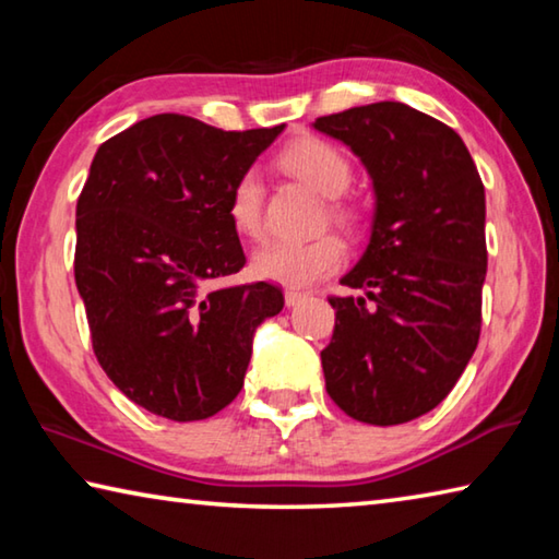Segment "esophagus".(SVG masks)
Instances as JSON below:
<instances>
[{
    "label": "esophagus",
    "mask_w": 559,
    "mask_h": 559,
    "mask_svg": "<svg viewBox=\"0 0 559 559\" xmlns=\"http://www.w3.org/2000/svg\"><path fill=\"white\" fill-rule=\"evenodd\" d=\"M300 300H306V293H300V290H286V306H288V308L298 306Z\"/></svg>",
    "instance_id": "34e87169"
}]
</instances>
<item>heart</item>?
<instances>
[{
  "label": "heart",
  "mask_w": 559,
  "mask_h": 559,
  "mask_svg": "<svg viewBox=\"0 0 559 559\" xmlns=\"http://www.w3.org/2000/svg\"><path fill=\"white\" fill-rule=\"evenodd\" d=\"M283 165L323 197H330V216L337 224H353L355 214L340 200L353 182V165L345 153L320 138H302L283 153ZM231 226L243 236H257L263 226V179L259 169H246L229 194ZM345 243L333 234L313 239H269L251 257V269L263 281L288 288H308L345 263Z\"/></svg>",
  "instance_id": "obj_1"
}]
</instances>
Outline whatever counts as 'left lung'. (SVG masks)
<instances>
[{
	"instance_id": "8db88e82",
	"label": "left lung",
	"mask_w": 559,
	"mask_h": 559,
	"mask_svg": "<svg viewBox=\"0 0 559 559\" xmlns=\"http://www.w3.org/2000/svg\"><path fill=\"white\" fill-rule=\"evenodd\" d=\"M313 128L353 150L374 192L370 243L340 278L365 296L330 298L325 386L353 419L394 427L447 400L478 345L484 182L456 132L404 103L349 108Z\"/></svg>"
}]
</instances>
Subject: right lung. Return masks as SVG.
Masks as SVG:
<instances>
[{
	"label": "right lung",
	"instance_id": "obj_1",
	"mask_svg": "<svg viewBox=\"0 0 559 559\" xmlns=\"http://www.w3.org/2000/svg\"><path fill=\"white\" fill-rule=\"evenodd\" d=\"M283 128L226 132L163 112L93 157L75 204V286L100 367L147 412H222L241 392L253 333L281 313L271 283H210L243 269L229 194Z\"/></svg>",
	"mask_w": 559,
	"mask_h": 559
}]
</instances>
